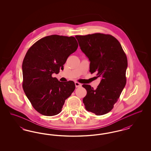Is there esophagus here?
<instances>
[{
  "label": "esophagus",
  "instance_id": "34e87169",
  "mask_svg": "<svg viewBox=\"0 0 151 151\" xmlns=\"http://www.w3.org/2000/svg\"><path fill=\"white\" fill-rule=\"evenodd\" d=\"M75 86H76V88H79V87H80V86H81V84L79 83L78 82H75Z\"/></svg>",
  "mask_w": 151,
  "mask_h": 151
}]
</instances>
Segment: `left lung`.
<instances>
[{"label":"left lung","instance_id":"1","mask_svg":"<svg viewBox=\"0 0 151 151\" xmlns=\"http://www.w3.org/2000/svg\"><path fill=\"white\" fill-rule=\"evenodd\" d=\"M81 51L90 61L91 73L101 77L96 89L83 84L87 93L83 101L86 110L96 115L110 111L119 98L126 83L127 59L114 37L102 33L76 36Z\"/></svg>","mask_w":151,"mask_h":151}]
</instances>
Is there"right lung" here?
<instances>
[{"label": "right lung", "instance_id": "1", "mask_svg": "<svg viewBox=\"0 0 151 151\" xmlns=\"http://www.w3.org/2000/svg\"><path fill=\"white\" fill-rule=\"evenodd\" d=\"M74 37L51 35L37 41L22 62V88L33 107L39 113L53 116L60 113L65 100L75 89L73 81L60 82L57 74L68 57L77 50Z\"/></svg>", "mask_w": 151, "mask_h": 151}]
</instances>
